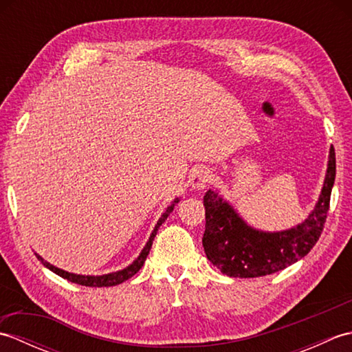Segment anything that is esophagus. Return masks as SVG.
Instances as JSON below:
<instances>
[{
  "mask_svg": "<svg viewBox=\"0 0 352 352\" xmlns=\"http://www.w3.org/2000/svg\"><path fill=\"white\" fill-rule=\"evenodd\" d=\"M212 180H213V175L207 168H198V169L193 170L192 175H190L192 188L197 189V190L207 188V186L212 183Z\"/></svg>",
  "mask_w": 352,
  "mask_h": 352,
  "instance_id": "esophagus-1",
  "label": "esophagus"
}]
</instances>
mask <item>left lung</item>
I'll return each mask as SVG.
<instances>
[{
  "instance_id": "8db88e82",
  "label": "left lung",
  "mask_w": 352,
  "mask_h": 352,
  "mask_svg": "<svg viewBox=\"0 0 352 352\" xmlns=\"http://www.w3.org/2000/svg\"><path fill=\"white\" fill-rule=\"evenodd\" d=\"M334 178L336 154L331 146L324 188L313 212L302 223L278 233L254 230L218 193L207 190L203 236L207 258L222 274L237 278L271 275L294 265L307 256L322 233Z\"/></svg>"
}]
</instances>
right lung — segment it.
<instances>
[{
  "label": "right lung",
  "mask_w": 352,
  "mask_h": 352,
  "mask_svg": "<svg viewBox=\"0 0 352 352\" xmlns=\"http://www.w3.org/2000/svg\"><path fill=\"white\" fill-rule=\"evenodd\" d=\"M177 203H178V198L174 201V204L169 206V207L166 208V212H164V213L162 214V218L159 219V222H157V226H155V228L153 230L151 236H149V241L146 242L145 248L142 250V252L139 254V257H138L136 260H134L130 266H126L125 269H122V271L111 272V274H106V275H77V274L66 272V271H63V269H58V267H56V266H52L51 263H48L47 260H43V258L39 256V254H36V257H37V260H41L42 265L47 266V267L50 269V271H52V272L57 274V275H60L62 278L68 280V281H71V283L81 284V286H89V287H109V286H116V284H121V283H124L125 280L131 278V276H133L134 274H138L139 269H140L142 266H144L145 260H146L148 254H149V250H151V246H153V241H154V237H155V234H157V230H159L162 223H163L164 221H166L169 213H170L172 210H174V206H175Z\"/></svg>",
  "instance_id": "right-lung-1"
}]
</instances>
